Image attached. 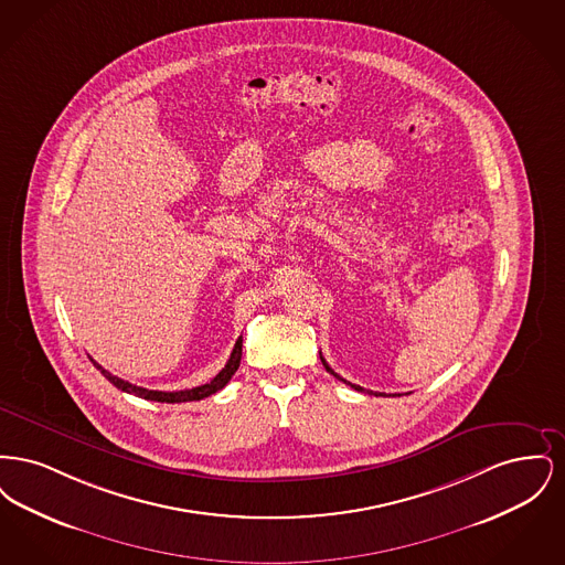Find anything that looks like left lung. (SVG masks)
I'll use <instances>...</instances> for the list:
<instances>
[{
    "label": "left lung",
    "instance_id": "8db88e82",
    "mask_svg": "<svg viewBox=\"0 0 565 565\" xmlns=\"http://www.w3.org/2000/svg\"><path fill=\"white\" fill-rule=\"evenodd\" d=\"M320 358H322V355H320ZM322 362H323V366H326V371H328V373H330V375L337 376V379H339V381H343V383H348V385H351V387H353V390H358V392H366V390H364V387H360V385H353V383H350V381H345V379H343V376L337 375V373H334V371H332V369H330V366H328V364H326V360H323V358H322ZM369 394H373V392H369Z\"/></svg>",
    "mask_w": 565,
    "mask_h": 565
}]
</instances>
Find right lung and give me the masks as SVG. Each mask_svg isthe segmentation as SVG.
I'll use <instances>...</instances> for the list:
<instances>
[{"label":"right lung","mask_w":565,"mask_h":565,"mask_svg":"<svg viewBox=\"0 0 565 565\" xmlns=\"http://www.w3.org/2000/svg\"><path fill=\"white\" fill-rule=\"evenodd\" d=\"M242 348L243 337H239V339H237V343H235V348H233L231 358H228V362H226V366H224V369H222V371H220V373H217L210 383L199 385V387H192V390H182V392H159V390H146V387L134 385V383H129V381H125V379H118V376L111 375V373H108L102 364H97L93 358H90V362L97 366V371H102V375L106 376L111 385H116L118 390H122V392H127V394H134V396L143 398V401H154V403H192V401H203V398L212 396V394L220 392V390L231 381V376L237 373V369H239V364H242Z\"/></svg>","instance_id":"right-lung-1"}]
</instances>
